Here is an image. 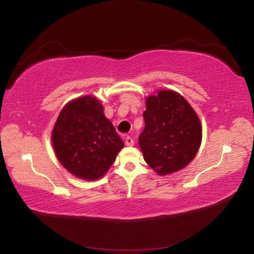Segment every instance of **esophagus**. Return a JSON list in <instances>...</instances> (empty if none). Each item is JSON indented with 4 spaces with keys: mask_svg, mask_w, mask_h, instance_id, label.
I'll return each mask as SVG.
<instances>
[{
    "mask_svg": "<svg viewBox=\"0 0 254 254\" xmlns=\"http://www.w3.org/2000/svg\"><path fill=\"white\" fill-rule=\"evenodd\" d=\"M126 145H127V146H133V145H134L133 138L130 137V136H127L126 137Z\"/></svg>",
    "mask_w": 254,
    "mask_h": 254,
    "instance_id": "esophagus-1",
    "label": "esophagus"
}]
</instances>
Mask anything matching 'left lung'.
<instances>
[{
    "instance_id": "8db88e82",
    "label": "left lung",
    "mask_w": 254,
    "mask_h": 254,
    "mask_svg": "<svg viewBox=\"0 0 254 254\" xmlns=\"http://www.w3.org/2000/svg\"><path fill=\"white\" fill-rule=\"evenodd\" d=\"M145 128L138 136L147 165L160 176L183 169L196 156L202 142V124L183 96L159 90L146 98Z\"/></svg>"
}]
</instances>
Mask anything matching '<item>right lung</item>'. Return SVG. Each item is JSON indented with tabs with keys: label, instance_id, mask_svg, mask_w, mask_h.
Instances as JSON below:
<instances>
[{
	"label": "right lung",
	"instance_id": "1",
	"mask_svg": "<svg viewBox=\"0 0 254 254\" xmlns=\"http://www.w3.org/2000/svg\"><path fill=\"white\" fill-rule=\"evenodd\" d=\"M51 141L64 168L87 181L104 177L124 146L101 101L93 95L78 97L62 108Z\"/></svg>",
	"mask_w": 254,
	"mask_h": 254
}]
</instances>
